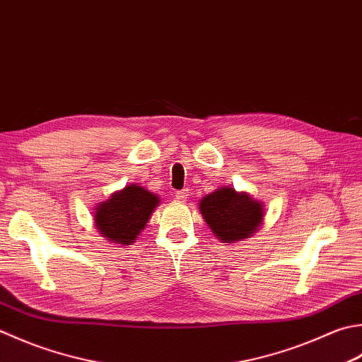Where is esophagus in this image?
Returning a JSON list of instances; mask_svg holds the SVG:
<instances>
[{"label":"esophagus","mask_w":362,"mask_h":362,"mask_svg":"<svg viewBox=\"0 0 362 362\" xmlns=\"http://www.w3.org/2000/svg\"><path fill=\"white\" fill-rule=\"evenodd\" d=\"M174 197L177 201H180V202H183L188 197V189H180V191H175L174 193Z\"/></svg>","instance_id":"34e87169"}]
</instances>
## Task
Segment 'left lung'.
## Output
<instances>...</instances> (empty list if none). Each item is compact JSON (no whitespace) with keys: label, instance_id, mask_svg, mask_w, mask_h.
I'll return each mask as SVG.
<instances>
[{"label":"left lung","instance_id":"1","mask_svg":"<svg viewBox=\"0 0 362 362\" xmlns=\"http://www.w3.org/2000/svg\"><path fill=\"white\" fill-rule=\"evenodd\" d=\"M204 221L223 243L251 238L264 223V202L254 199L246 191L221 187L199 201Z\"/></svg>","mask_w":362,"mask_h":362}]
</instances>
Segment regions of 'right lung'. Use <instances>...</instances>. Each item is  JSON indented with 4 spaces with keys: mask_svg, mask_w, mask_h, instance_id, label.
<instances>
[{
    "mask_svg": "<svg viewBox=\"0 0 362 362\" xmlns=\"http://www.w3.org/2000/svg\"><path fill=\"white\" fill-rule=\"evenodd\" d=\"M158 204L160 196L138 183H130L95 205L94 226L111 243L129 246L143 232Z\"/></svg>",
    "mask_w": 362,
    "mask_h": 362,
    "instance_id": "1",
    "label": "right lung"
}]
</instances>
